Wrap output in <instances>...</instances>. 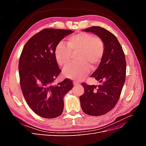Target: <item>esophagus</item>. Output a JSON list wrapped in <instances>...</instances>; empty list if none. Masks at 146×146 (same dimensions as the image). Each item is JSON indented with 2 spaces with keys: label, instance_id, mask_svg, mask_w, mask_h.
<instances>
[{
  "label": "esophagus",
  "instance_id": "34e87169",
  "mask_svg": "<svg viewBox=\"0 0 146 146\" xmlns=\"http://www.w3.org/2000/svg\"><path fill=\"white\" fill-rule=\"evenodd\" d=\"M73 84H74V86H77V85H78V82H74Z\"/></svg>",
  "mask_w": 146,
  "mask_h": 146
}]
</instances>
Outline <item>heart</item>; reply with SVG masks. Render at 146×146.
I'll use <instances>...</instances> for the list:
<instances>
[{
    "mask_svg": "<svg viewBox=\"0 0 146 146\" xmlns=\"http://www.w3.org/2000/svg\"><path fill=\"white\" fill-rule=\"evenodd\" d=\"M67 46L60 43L55 48L57 63L62 67L69 65L72 54H77V63L64 69V76L74 80H80L89 72V68L95 70L99 66L105 53V45L102 39L93 35L80 32L70 36L66 41Z\"/></svg>",
    "mask_w": 146,
    "mask_h": 146,
    "instance_id": "heart-1",
    "label": "heart"
}]
</instances>
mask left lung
Returning <instances> with one entry per match:
<instances>
[{"label": "left lung", "instance_id": "1", "mask_svg": "<svg viewBox=\"0 0 146 146\" xmlns=\"http://www.w3.org/2000/svg\"><path fill=\"white\" fill-rule=\"evenodd\" d=\"M84 31L98 35L105 45L101 62L91 76L101 84L96 86L82 83L84 93L79 98L84 113L99 116L111 111L120 98L126 77L125 56L117 38L108 30L93 26Z\"/></svg>", "mask_w": 146, "mask_h": 146}]
</instances>
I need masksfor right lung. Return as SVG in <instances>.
Returning <instances> with one entry per match:
<instances>
[{"instance_id": "1", "label": "right lung", "mask_w": 146, "mask_h": 146, "mask_svg": "<svg viewBox=\"0 0 146 146\" xmlns=\"http://www.w3.org/2000/svg\"><path fill=\"white\" fill-rule=\"evenodd\" d=\"M72 33L70 30H42L26 42L21 54L18 68L22 92L29 107L42 117L60 116L64 108V96L73 87L69 78L56 85L54 83L61 71L55 58V48Z\"/></svg>"}]
</instances>
